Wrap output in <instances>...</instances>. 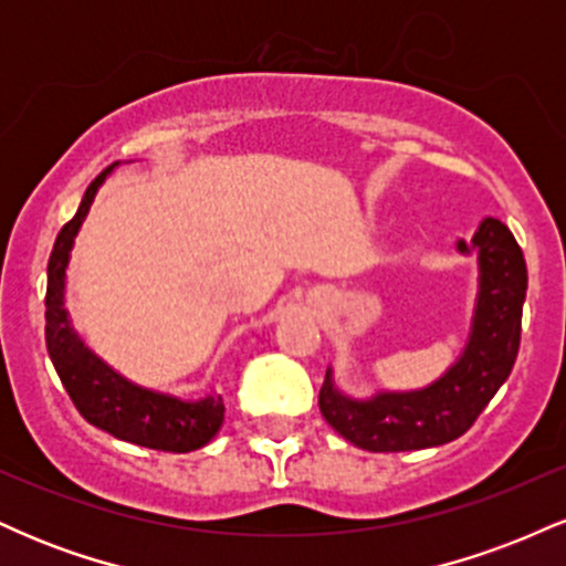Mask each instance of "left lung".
I'll return each instance as SVG.
<instances>
[{
	"label": "left lung",
	"instance_id": "1",
	"mask_svg": "<svg viewBox=\"0 0 566 566\" xmlns=\"http://www.w3.org/2000/svg\"><path fill=\"white\" fill-rule=\"evenodd\" d=\"M479 250V292L471 335L454 365L418 391H378L350 399L335 386L333 369L319 391V409L329 426L367 452H407L439 447L463 437L509 380L522 340V308L527 297V263L509 226L484 218L471 247Z\"/></svg>",
	"mask_w": 566,
	"mask_h": 566
}]
</instances>
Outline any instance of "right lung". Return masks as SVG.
Here are the masks:
<instances>
[{
  "instance_id": "right-lung-1",
  "label": "right lung",
  "mask_w": 566,
  "mask_h": 566,
  "mask_svg": "<svg viewBox=\"0 0 566 566\" xmlns=\"http://www.w3.org/2000/svg\"><path fill=\"white\" fill-rule=\"evenodd\" d=\"M116 165L106 167L84 191L76 216L57 233L53 255L48 263V297H44V340H48L50 359L66 388L74 407L87 423L129 444L148 447L161 452H191L205 447L223 426V399L205 396L199 401H186L178 396L151 391L138 382L122 378L103 359L84 346L69 322V311L63 308L66 295V269L90 205L97 188L112 175Z\"/></svg>"
}]
</instances>
